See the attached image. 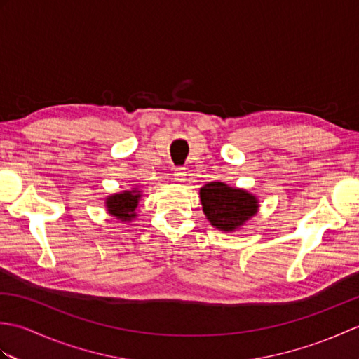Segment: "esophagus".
Masks as SVG:
<instances>
[{"mask_svg":"<svg viewBox=\"0 0 359 359\" xmlns=\"http://www.w3.org/2000/svg\"><path fill=\"white\" fill-rule=\"evenodd\" d=\"M172 175H174V180L184 182V180H187V170L185 168H175Z\"/></svg>","mask_w":359,"mask_h":359,"instance_id":"1","label":"esophagus"}]
</instances>
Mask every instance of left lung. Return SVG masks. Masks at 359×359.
I'll return each instance as SVG.
<instances>
[{
    "label": "left lung",
    "mask_w": 359,
    "mask_h": 359,
    "mask_svg": "<svg viewBox=\"0 0 359 359\" xmlns=\"http://www.w3.org/2000/svg\"><path fill=\"white\" fill-rule=\"evenodd\" d=\"M201 201L211 225L224 231L236 230L257 211V201L253 194L222 182H211L201 188Z\"/></svg>",
    "instance_id": "left-lung-1"
}]
</instances>
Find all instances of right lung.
Instances as JSON below:
<instances>
[{"label":"right lung","mask_w":359,"mask_h":359,"mask_svg":"<svg viewBox=\"0 0 359 359\" xmlns=\"http://www.w3.org/2000/svg\"><path fill=\"white\" fill-rule=\"evenodd\" d=\"M140 193H137L135 189L133 191H125L121 194H114L111 196L108 202H106V207H108L109 215L116 216L121 220H131L134 217V210L139 205Z\"/></svg>","instance_id":"right-lung-1"}]
</instances>
